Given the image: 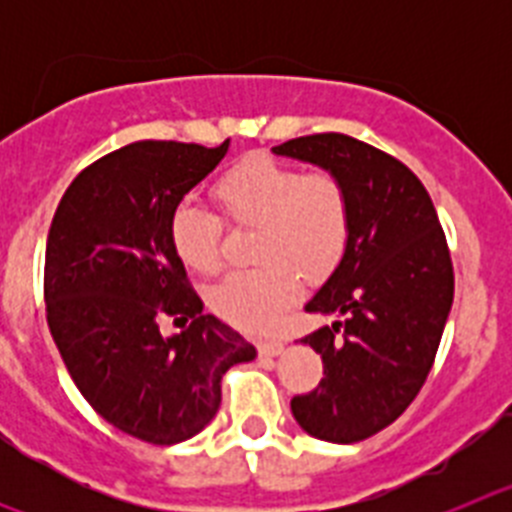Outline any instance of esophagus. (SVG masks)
I'll return each instance as SVG.
<instances>
[{
	"mask_svg": "<svg viewBox=\"0 0 512 512\" xmlns=\"http://www.w3.org/2000/svg\"><path fill=\"white\" fill-rule=\"evenodd\" d=\"M284 351L282 341H261L259 343V354L261 356H279Z\"/></svg>",
	"mask_w": 512,
	"mask_h": 512,
	"instance_id": "34e87169",
	"label": "esophagus"
}]
</instances>
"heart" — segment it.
Instances as JSON below:
<instances>
[{"label": "heart", "instance_id": "heart-1", "mask_svg": "<svg viewBox=\"0 0 512 512\" xmlns=\"http://www.w3.org/2000/svg\"><path fill=\"white\" fill-rule=\"evenodd\" d=\"M217 205L228 223L253 228V261L261 266L230 274L212 289L210 305L235 328L261 333L297 297V277L318 284L346 256L351 200L333 174H305L274 158L251 156L215 182ZM220 220L194 202L171 212L169 238L184 266L220 269Z\"/></svg>", "mask_w": 512, "mask_h": 512}]
</instances>
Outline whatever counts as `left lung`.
Returning <instances> with one entry per match:
<instances>
[{
	"label": "left lung",
	"instance_id": "1",
	"mask_svg": "<svg viewBox=\"0 0 512 512\" xmlns=\"http://www.w3.org/2000/svg\"><path fill=\"white\" fill-rule=\"evenodd\" d=\"M271 153L328 171L351 200L346 256L305 302L336 318L300 341L325 377L292 400V415L320 441H364L415 400L449 320L454 269L436 207L408 166L348 135H305Z\"/></svg>",
	"mask_w": 512,
	"mask_h": 512
}]
</instances>
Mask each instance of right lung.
Segmentation results:
<instances>
[{
  "instance_id": "add662e5",
  "label": "right lung",
  "mask_w": 512,
  "mask_h": 512,
  "mask_svg": "<svg viewBox=\"0 0 512 512\" xmlns=\"http://www.w3.org/2000/svg\"><path fill=\"white\" fill-rule=\"evenodd\" d=\"M205 148L138 140L76 176L45 243L48 328L71 379L117 431L171 446L210 425L220 379L256 348L187 284L169 238L171 212L225 158ZM161 311L188 323L164 337Z\"/></svg>"
}]
</instances>
